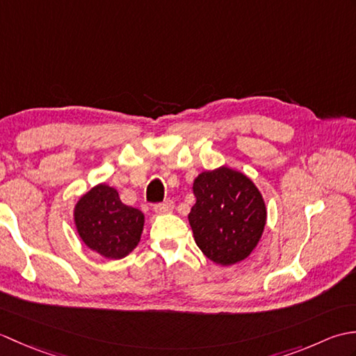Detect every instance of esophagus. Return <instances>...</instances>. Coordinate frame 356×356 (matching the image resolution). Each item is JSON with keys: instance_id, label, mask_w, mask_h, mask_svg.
<instances>
[{"instance_id": "1", "label": "esophagus", "mask_w": 356, "mask_h": 356, "mask_svg": "<svg viewBox=\"0 0 356 356\" xmlns=\"http://www.w3.org/2000/svg\"><path fill=\"white\" fill-rule=\"evenodd\" d=\"M174 209V202L172 200H165L162 203H157L154 207V211L157 214H166V213H171Z\"/></svg>"}]
</instances>
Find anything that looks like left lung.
I'll return each instance as SVG.
<instances>
[{
	"label": "left lung",
	"mask_w": 356,
	"mask_h": 356,
	"mask_svg": "<svg viewBox=\"0 0 356 356\" xmlns=\"http://www.w3.org/2000/svg\"><path fill=\"white\" fill-rule=\"evenodd\" d=\"M193 191L188 220L202 252L223 266L245 260L266 225V207L251 179L222 166L199 174Z\"/></svg>",
	"instance_id": "obj_1"
}]
</instances>
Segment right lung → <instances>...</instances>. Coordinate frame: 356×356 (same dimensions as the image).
Listing matches in <instances>:
<instances>
[{"label":"right lung","mask_w":356,"mask_h":356,"mask_svg":"<svg viewBox=\"0 0 356 356\" xmlns=\"http://www.w3.org/2000/svg\"><path fill=\"white\" fill-rule=\"evenodd\" d=\"M74 223L90 249L105 259L118 260L138 246L143 214L124 205L115 188L101 184L79 199Z\"/></svg>","instance_id":"add662e5"}]
</instances>
